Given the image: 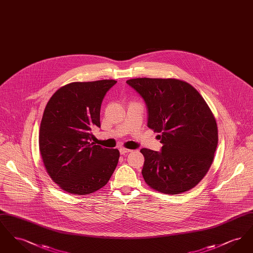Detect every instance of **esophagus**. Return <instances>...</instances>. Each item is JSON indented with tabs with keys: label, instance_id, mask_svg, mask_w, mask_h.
Segmentation results:
<instances>
[{
	"label": "esophagus",
	"instance_id": "obj_1",
	"mask_svg": "<svg viewBox=\"0 0 253 253\" xmlns=\"http://www.w3.org/2000/svg\"><path fill=\"white\" fill-rule=\"evenodd\" d=\"M120 152H121V155H125V154H128V153H130L131 152V150L130 149H126V148H121L120 149Z\"/></svg>",
	"mask_w": 253,
	"mask_h": 253
}]
</instances>
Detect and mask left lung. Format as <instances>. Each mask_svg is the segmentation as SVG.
Wrapping results in <instances>:
<instances>
[{"mask_svg":"<svg viewBox=\"0 0 253 253\" xmlns=\"http://www.w3.org/2000/svg\"><path fill=\"white\" fill-rule=\"evenodd\" d=\"M144 99L148 127L161 152L143 148L142 175L154 190L178 194L194 188L211 167L218 143L215 119L198 91L176 79L137 78L126 82Z\"/></svg>","mask_w":253,"mask_h":253,"instance_id":"left-lung-1","label":"left lung"}]
</instances>
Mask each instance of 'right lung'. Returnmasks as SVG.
I'll use <instances>...</instances> for the list:
<instances>
[{
    "label": "right lung",
    "mask_w": 253,
    "mask_h": 253,
    "mask_svg": "<svg viewBox=\"0 0 253 253\" xmlns=\"http://www.w3.org/2000/svg\"><path fill=\"white\" fill-rule=\"evenodd\" d=\"M114 80L72 83L49 99L39 132V146L50 177L71 194L85 195L104 187L118 165V149L91 142L100 127L101 102Z\"/></svg>",
    "instance_id": "1"
}]
</instances>
